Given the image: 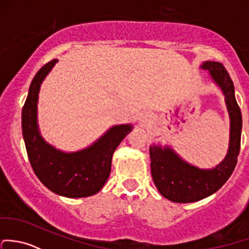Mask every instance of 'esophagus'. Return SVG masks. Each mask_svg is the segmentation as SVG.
<instances>
[{"label": "esophagus", "mask_w": 249, "mask_h": 249, "mask_svg": "<svg viewBox=\"0 0 249 249\" xmlns=\"http://www.w3.org/2000/svg\"><path fill=\"white\" fill-rule=\"evenodd\" d=\"M140 122L141 123H143V124H144V123H146V122H149V119L146 117H142V118H140Z\"/></svg>", "instance_id": "obj_1"}]
</instances>
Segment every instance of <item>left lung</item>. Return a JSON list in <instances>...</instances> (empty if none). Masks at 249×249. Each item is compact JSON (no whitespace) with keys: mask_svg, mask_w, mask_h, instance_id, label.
I'll return each mask as SVG.
<instances>
[{"mask_svg":"<svg viewBox=\"0 0 249 249\" xmlns=\"http://www.w3.org/2000/svg\"><path fill=\"white\" fill-rule=\"evenodd\" d=\"M206 70L224 96L229 114V146L226 158L213 168H199L185 161L171 145L151 144V177L159 192L174 203H193L213 195L234 172L240 153L242 117L235 99L234 83L226 68L218 62L205 61Z\"/></svg>","mask_w":249,"mask_h":249,"instance_id":"1","label":"left lung"}]
</instances>
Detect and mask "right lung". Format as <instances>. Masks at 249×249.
Segmentation results:
<instances>
[{
  "instance_id": "add662e5",
  "label": "right lung",
  "mask_w": 249,
  "mask_h": 249,
  "mask_svg": "<svg viewBox=\"0 0 249 249\" xmlns=\"http://www.w3.org/2000/svg\"><path fill=\"white\" fill-rule=\"evenodd\" d=\"M57 62L53 59L44 65L31 82L21 116L23 141L31 166L44 186L63 197H89L104 187L111 173L113 153L133 125H114L77 151L59 150L46 142L38 125V99L41 83Z\"/></svg>"
}]
</instances>
